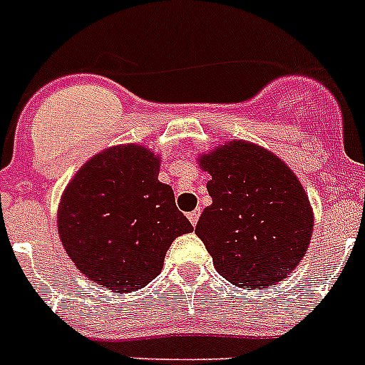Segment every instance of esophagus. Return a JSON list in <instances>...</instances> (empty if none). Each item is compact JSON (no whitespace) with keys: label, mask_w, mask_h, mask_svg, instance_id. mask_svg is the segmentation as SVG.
<instances>
[{"label":"esophagus","mask_w":365,"mask_h":365,"mask_svg":"<svg viewBox=\"0 0 365 365\" xmlns=\"http://www.w3.org/2000/svg\"><path fill=\"white\" fill-rule=\"evenodd\" d=\"M200 214H202V210L200 209H196V210H192V212H189V221H190V225H192V227H196V223H198V220H200Z\"/></svg>","instance_id":"esophagus-1"}]
</instances>
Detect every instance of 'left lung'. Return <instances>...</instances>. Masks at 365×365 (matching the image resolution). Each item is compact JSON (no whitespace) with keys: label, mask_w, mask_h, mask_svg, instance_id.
<instances>
[{"label":"left lung","mask_w":365,"mask_h":365,"mask_svg":"<svg viewBox=\"0 0 365 365\" xmlns=\"http://www.w3.org/2000/svg\"><path fill=\"white\" fill-rule=\"evenodd\" d=\"M212 205L196 236L217 274L240 288L259 290L282 281L301 263L313 212L301 182L277 156L248 142H230L200 160Z\"/></svg>","instance_id":"8db88e82"}]
</instances>
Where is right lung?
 Wrapping results in <instances>:
<instances>
[{"label": "right lung", "mask_w": 365, "mask_h": 365, "mask_svg": "<svg viewBox=\"0 0 365 365\" xmlns=\"http://www.w3.org/2000/svg\"><path fill=\"white\" fill-rule=\"evenodd\" d=\"M158 167L142 145L106 149L61 200L57 227L68 255L88 279L117 294L149 284L175 237L192 230L171 187L158 180Z\"/></svg>", "instance_id": "right-lung-1"}]
</instances>
